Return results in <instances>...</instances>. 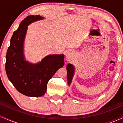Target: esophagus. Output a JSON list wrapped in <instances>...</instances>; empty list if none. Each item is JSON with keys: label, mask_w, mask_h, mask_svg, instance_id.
<instances>
[{"label": "esophagus", "mask_w": 123, "mask_h": 123, "mask_svg": "<svg viewBox=\"0 0 123 123\" xmlns=\"http://www.w3.org/2000/svg\"><path fill=\"white\" fill-rule=\"evenodd\" d=\"M66 59L68 61H70L72 59H73V57H74V53L73 52L70 51V52H67L66 53Z\"/></svg>", "instance_id": "1"}]
</instances>
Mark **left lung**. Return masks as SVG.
I'll list each match as a JSON object with an SVG mask.
<instances>
[{
  "instance_id": "obj_1",
  "label": "left lung",
  "mask_w": 123,
  "mask_h": 123,
  "mask_svg": "<svg viewBox=\"0 0 123 123\" xmlns=\"http://www.w3.org/2000/svg\"><path fill=\"white\" fill-rule=\"evenodd\" d=\"M66 69H67V79H68V84L70 85L71 83L72 80L73 76L74 75V66L72 65L69 63L66 66Z\"/></svg>"
}]
</instances>
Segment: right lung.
<instances>
[{"label":"right lung","mask_w":123,"mask_h":123,"mask_svg":"<svg viewBox=\"0 0 123 123\" xmlns=\"http://www.w3.org/2000/svg\"><path fill=\"white\" fill-rule=\"evenodd\" d=\"M43 18L40 15H29L21 22L11 38L6 56L5 68L8 79L18 92L28 97L43 96L48 81L64 65L63 54L50 55L36 64L24 60L23 44L28 25Z\"/></svg>","instance_id":"obj_1"}]
</instances>
